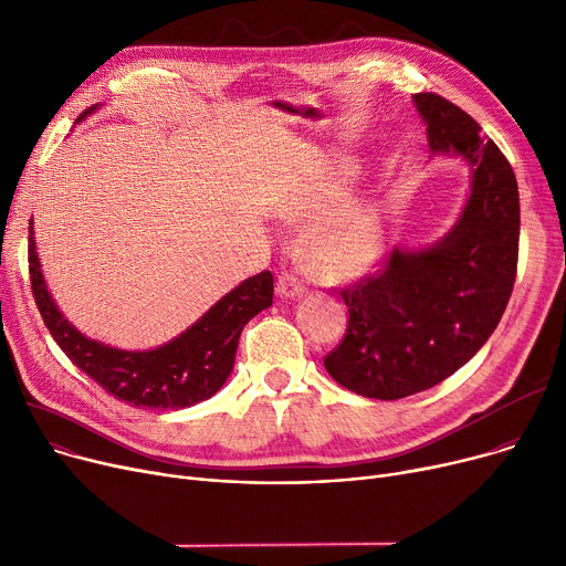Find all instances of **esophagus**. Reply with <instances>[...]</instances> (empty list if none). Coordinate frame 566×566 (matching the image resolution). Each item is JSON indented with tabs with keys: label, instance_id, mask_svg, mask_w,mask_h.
Masks as SVG:
<instances>
[{
	"label": "esophagus",
	"instance_id": "34e87169",
	"mask_svg": "<svg viewBox=\"0 0 566 566\" xmlns=\"http://www.w3.org/2000/svg\"><path fill=\"white\" fill-rule=\"evenodd\" d=\"M277 295L284 301H293V298H301V295L305 293V286L298 282V277L291 275V273H282L277 277V286H275Z\"/></svg>",
	"mask_w": 566,
	"mask_h": 566
}]
</instances>
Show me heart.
I'll use <instances>...</instances> for the list:
<instances>
[{"instance_id": "b5f03b06", "label": "heart", "mask_w": 566, "mask_h": 566, "mask_svg": "<svg viewBox=\"0 0 566 566\" xmlns=\"http://www.w3.org/2000/svg\"><path fill=\"white\" fill-rule=\"evenodd\" d=\"M342 197V178L318 174L293 190L282 206V216L289 220H312L329 211L310 227L305 238L307 265L323 282H348L369 273L382 250V222L376 208L360 201L337 207Z\"/></svg>"}]
</instances>
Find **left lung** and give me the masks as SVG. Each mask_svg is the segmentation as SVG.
Masks as SVG:
<instances>
[{"instance_id":"1","label":"left lung","mask_w":566,"mask_h":566,"mask_svg":"<svg viewBox=\"0 0 566 566\" xmlns=\"http://www.w3.org/2000/svg\"><path fill=\"white\" fill-rule=\"evenodd\" d=\"M433 156L470 167L463 211L440 241L397 248L382 271L342 291L348 331L325 355L346 390L395 401L461 369L497 328L516 280L521 206L512 165L480 124L436 94H415Z\"/></svg>"}]
</instances>
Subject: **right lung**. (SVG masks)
I'll return each mask as SVG.
<instances>
[{"label":"right lung","mask_w":566,"mask_h":566,"mask_svg":"<svg viewBox=\"0 0 566 566\" xmlns=\"http://www.w3.org/2000/svg\"><path fill=\"white\" fill-rule=\"evenodd\" d=\"M96 109L98 105L88 107L77 122H84ZM29 280L48 331L69 360L118 401L156 410H178L211 399L233 369L245 323L273 305V275L263 271L222 295L188 331L167 344L148 350H124L82 335L59 312L41 273L34 227H29Z\"/></svg>","instance_id":"obj_1"}]
</instances>
